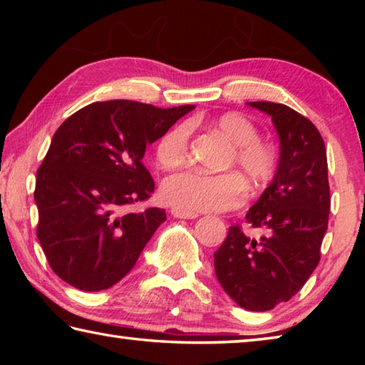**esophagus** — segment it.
Returning <instances> with one entry per match:
<instances>
[{
  "mask_svg": "<svg viewBox=\"0 0 365 365\" xmlns=\"http://www.w3.org/2000/svg\"><path fill=\"white\" fill-rule=\"evenodd\" d=\"M170 212L175 219H196L197 217L196 212H187V211H182V209H177V207L172 209Z\"/></svg>",
  "mask_w": 365,
  "mask_h": 365,
  "instance_id": "esophagus-1",
  "label": "esophagus"
}]
</instances>
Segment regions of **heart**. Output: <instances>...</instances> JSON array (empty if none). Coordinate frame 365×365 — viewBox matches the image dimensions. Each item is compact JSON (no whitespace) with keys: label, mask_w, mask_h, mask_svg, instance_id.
Instances as JSON below:
<instances>
[{"label":"heart","mask_w":365,"mask_h":365,"mask_svg":"<svg viewBox=\"0 0 365 365\" xmlns=\"http://www.w3.org/2000/svg\"><path fill=\"white\" fill-rule=\"evenodd\" d=\"M212 128L224 135L232 148L225 168L238 169L252 191L264 190L279 169L277 148L259 140V130L248 117L238 113L222 114ZM190 127L180 123L164 135L156 148L158 164L175 169L188 158ZM163 197L170 206L187 212H219L238 207L246 195L242 178L233 172L211 175L200 170H183L163 183Z\"/></svg>","instance_id":"heart-1"}]
</instances>
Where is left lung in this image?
I'll list each match as a JSON object with an SVG mask.
<instances>
[{"label":"left lung","mask_w":365,"mask_h":365,"mask_svg":"<svg viewBox=\"0 0 365 365\" xmlns=\"http://www.w3.org/2000/svg\"><path fill=\"white\" fill-rule=\"evenodd\" d=\"M248 104L272 117L280 140L279 169L246 214L262 237L230 227L214 252V269L240 307L264 312L292 299L317 267L329 227V168L322 135L311 120L280 103Z\"/></svg>","instance_id":"1"}]
</instances>
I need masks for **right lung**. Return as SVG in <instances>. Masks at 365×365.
I'll return each mask as SVG.
<instances>
[{
    "label": "right lung",
    "mask_w": 365,
    "mask_h": 365,
    "mask_svg": "<svg viewBox=\"0 0 365 365\" xmlns=\"http://www.w3.org/2000/svg\"><path fill=\"white\" fill-rule=\"evenodd\" d=\"M193 104L160 109L128 100L91 103L66 119L36 172V237L59 279L101 292L133 269L165 211L128 206L154 191L141 163Z\"/></svg>",
    "instance_id": "obj_1"
}]
</instances>
